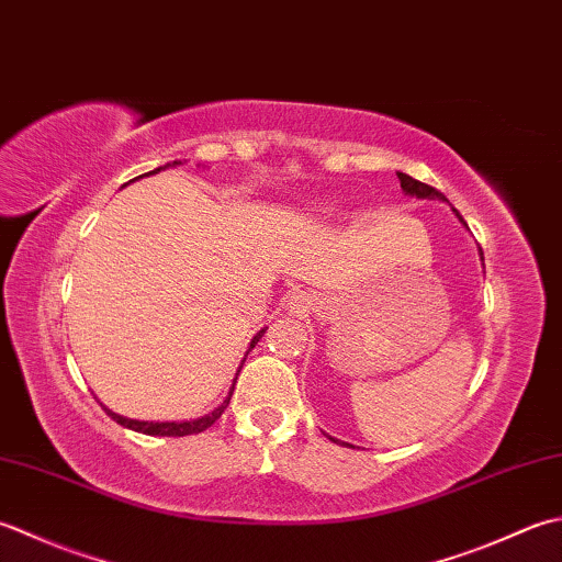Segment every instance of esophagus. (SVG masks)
<instances>
[{"label":"esophagus","mask_w":562,"mask_h":562,"mask_svg":"<svg viewBox=\"0 0 562 562\" xmlns=\"http://www.w3.org/2000/svg\"><path fill=\"white\" fill-rule=\"evenodd\" d=\"M291 307H293V311H301V307H305V297L303 295H291Z\"/></svg>","instance_id":"obj_1"}]
</instances>
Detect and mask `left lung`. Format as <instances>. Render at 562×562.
Instances as JSON below:
<instances>
[{
	"instance_id": "8db88e82",
	"label": "left lung",
	"mask_w": 562,
	"mask_h": 562,
	"mask_svg": "<svg viewBox=\"0 0 562 562\" xmlns=\"http://www.w3.org/2000/svg\"><path fill=\"white\" fill-rule=\"evenodd\" d=\"M397 179H400V189H403L407 196H417V199H439V201H446V196L441 191H437L434 187H429V184H422V181H417V179H412L409 175H403V171H397ZM453 213H456V217L458 221H461L463 225H465V221H463V215L458 213L456 209H451ZM480 255H483V249H480ZM483 259V257H480ZM329 437V434H327ZM329 441H335V443H345V441H339V439H335V437H329ZM349 446V443H347Z\"/></svg>"
}]
</instances>
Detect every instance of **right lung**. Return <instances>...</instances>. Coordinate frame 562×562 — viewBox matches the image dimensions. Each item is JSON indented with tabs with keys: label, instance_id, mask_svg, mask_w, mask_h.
Segmentation results:
<instances>
[{
	"label": "right lung",
	"instance_id": "1",
	"mask_svg": "<svg viewBox=\"0 0 562 562\" xmlns=\"http://www.w3.org/2000/svg\"><path fill=\"white\" fill-rule=\"evenodd\" d=\"M171 165H181V162H171ZM165 167H169V165H165ZM162 169V167H157L155 171H150V175H157V171ZM267 329H261V331H257V337L249 341V349H255V345L257 341L261 339V335H265ZM249 349H247V353H249ZM239 373V371H237ZM237 381V378H235ZM235 381H233V387H231V393H227V397L223 400L221 405H217L213 412H209V415H203V417H199V419H187V422H140V419H128V417H123V415H116V412H111L109 407H104L106 409V415L113 419V422H119L121 427H125V429H133V431H140V434H147V437H189V434H201V431H205L209 429L213 422H217L221 419V415L225 412V407L231 405V397H233V391H235Z\"/></svg>",
	"mask_w": 562,
	"mask_h": 562
}]
</instances>
